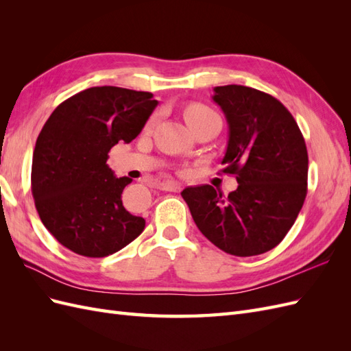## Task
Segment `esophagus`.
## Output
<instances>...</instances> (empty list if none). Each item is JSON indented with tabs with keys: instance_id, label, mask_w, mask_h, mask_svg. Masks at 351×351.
<instances>
[{
	"instance_id": "esophagus-1",
	"label": "esophagus",
	"mask_w": 351,
	"mask_h": 351,
	"mask_svg": "<svg viewBox=\"0 0 351 351\" xmlns=\"http://www.w3.org/2000/svg\"><path fill=\"white\" fill-rule=\"evenodd\" d=\"M159 189L165 190V192H180L182 184L177 182H162V183H159Z\"/></svg>"
}]
</instances>
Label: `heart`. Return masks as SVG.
<instances>
[{
    "instance_id": "heart-1",
    "label": "heart",
    "mask_w": 351,
    "mask_h": 351,
    "mask_svg": "<svg viewBox=\"0 0 351 351\" xmlns=\"http://www.w3.org/2000/svg\"><path fill=\"white\" fill-rule=\"evenodd\" d=\"M214 114L215 112L212 111L210 108H208L206 105H204V104H190L186 107L183 115H184L186 123L189 124L190 129H192V127H195L196 124H199L200 121H204L205 119H208V117L214 115ZM152 123H154V119L151 120V124Z\"/></svg>"
}]
</instances>
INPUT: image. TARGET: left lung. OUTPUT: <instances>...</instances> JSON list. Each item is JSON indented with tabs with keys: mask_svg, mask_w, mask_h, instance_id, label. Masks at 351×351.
<instances>
[{
	"mask_svg": "<svg viewBox=\"0 0 351 351\" xmlns=\"http://www.w3.org/2000/svg\"><path fill=\"white\" fill-rule=\"evenodd\" d=\"M214 102L228 123L222 171L239 187L222 197L209 186L182 192L195 224L209 241L234 256L274 249L299 215L307 193V149L290 111L271 95L227 84Z\"/></svg>",
	"mask_w": 351,
	"mask_h": 351,
	"instance_id": "obj_1",
	"label": "left lung"
}]
</instances>
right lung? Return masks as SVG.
I'll list each match as a JSON object with an SVG mask.
<instances>
[{
  "label": "right lung",
  "instance_id": "obj_1",
  "mask_svg": "<svg viewBox=\"0 0 351 351\" xmlns=\"http://www.w3.org/2000/svg\"><path fill=\"white\" fill-rule=\"evenodd\" d=\"M158 101L151 92L117 86L82 90L61 102L38 136L32 195L45 228L62 246L88 258L121 250L145 228L123 206L129 177H115L108 152L142 132Z\"/></svg>",
  "mask_w": 351,
  "mask_h": 351
}]
</instances>
